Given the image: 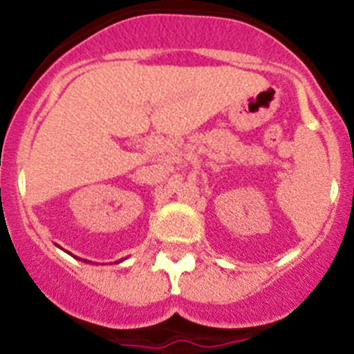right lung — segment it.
Listing matches in <instances>:
<instances>
[{
  "label": "right lung",
  "instance_id": "add662e5",
  "mask_svg": "<svg viewBox=\"0 0 354 354\" xmlns=\"http://www.w3.org/2000/svg\"><path fill=\"white\" fill-rule=\"evenodd\" d=\"M66 253H68V252H66ZM70 255H71V253H70ZM80 260H82V259H80ZM84 262H87V263H88V260H84ZM120 262H123V260H120Z\"/></svg>",
  "mask_w": 354,
  "mask_h": 354
}]
</instances>
